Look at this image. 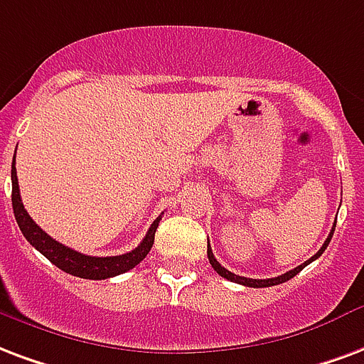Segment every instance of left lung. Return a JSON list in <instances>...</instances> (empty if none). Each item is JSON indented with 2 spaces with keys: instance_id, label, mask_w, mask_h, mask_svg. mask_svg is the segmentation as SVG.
<instances>
[{
  "instance_id": "1",
  "label": "left lung",
  "mask_w": 364,
  "mask_h": 364,
  "mask_svg": "<svg viewBox=\"0 0 364 364\" xmlns=\"http://www.w3.org/2000/svg\"><path fill=\"white\" fill-rule=\"evenodd\" d=\"M333 230H336V222H333V228L332 231H330V235H328V239L324 241V245L320 247V250L314 255V257H311L306 262H303L301 266H297V268H293V270L289 272H285V274H282V276H278V278H268V279H252V278H245V276H237V274H233V272L230 270H225L220 262L216 260V257H214V252H212V249H210V245H208V260H210V264H212V268L222 276V278L225 279H230V282H235V284H241V285H247V287H270V285H278V284H284V282H287V279H291L293 276H297L299 272L303 270L306 264H311L312 260H316V258L322 255L326 250V247L330 245V241H332V235H333Z\"/></svg>"
}]
</instances>
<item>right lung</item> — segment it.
I'll return each mask as SVG.
<instances>
[{"instance_id": "1", "label": "right lung", "mask_w": 364, "mask_h": 364, "mask_svg": "<svg viewBox=\"0 0 364 364\" xmlns=\"http://www.w3.org/2000/svg\"><path fill=\"white\" fill-rule=\"evenodd\" d=\"M11 183H13V193H11V200H13V212H15V220H17L18 228L26 237V241L40 250L52 264H55L59 270L67 272L71 276L85 279H107L125 274L127 270L134 268L141 260H144L152 245H154V233L158 230V223L161 218H156L154 223L150 225L146 237L142 239V243L133 249L131 252L119 255V257H88L82 252L69 249L65 245L55 241L46 231H42L38 223L34 222L28 212L24 210V204L21 200V193H18V179H17V168H15V160L11 166Z\"/></svg>"}]
</instances>
